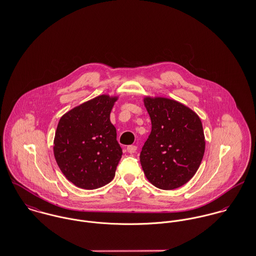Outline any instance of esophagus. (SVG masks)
<instances>
[{
  "label": "esophagus",
  "instance_id": "1",
  "mask_svg": "<svg viewBox=\"0 0 256 256\" xmlns=\"http://www.w3.org/2000/svg\"><path fill=\"white\" fill-rule=\"evenodd\" d=\"M136 150H137V146H134V145L127 146V152L129 154H134V152H136Z\"/></svg>",
  "mask_w": 256,
  "mask_h": 256
}]
</instances>
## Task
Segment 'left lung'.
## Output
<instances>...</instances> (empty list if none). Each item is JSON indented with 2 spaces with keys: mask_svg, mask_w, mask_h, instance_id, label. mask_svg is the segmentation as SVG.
<instances>
[{
  "mask_svg": "<svg viewBox=\"0 0 256 256\" xmlns=\"http://www.w3.org/2000/svg\"><path fill=\"white\" fill-rule=\"evenodd\" d=\"M152 131L140 154L146 180L172 190L196 174L205 152V137L198 115L176 100L146 98Z\"/></svg>",
  "mask_w": 256,
  "mask_h": 256,
  "instance_id": "left-lung-1",
  "label": "left lung"
}]
</instances>
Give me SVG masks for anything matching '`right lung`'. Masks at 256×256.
<instances>
[{
    "label": "right lung",
    "mask_w": 256,
    "mask_h": 256,
    "mask_svg": "<svg viewBox=\"0 0 256 256\" xmlns=\"http://www.w3.org/2000/svg\"><path fill=\"white\" fill-rule=\"evenodd\" d=\"M116 98L100 96L64 114L54 139L55 160L66 178L88 190L110 183L122 156L110 112Z\"/></svg>",
    "instance_id": "right-lung-1"
}]
</instances>
